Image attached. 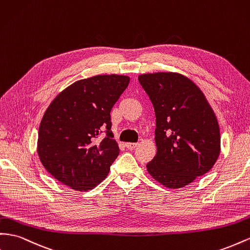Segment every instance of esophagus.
<instances>
[{"instance_id": "esophagus-1", "label": "esophagus", "mask_w": 250, "mask_h": 250, "mask_svg": "<svg viewBox=\"0 0 250 250\" xmlns=\"http://www.w3.org/2000/svg\"><path fill=\"white\" fill-rule=\"evenodd\" d=\"M138 145H139L138 143H126L125 144L127 149H134V148L138 147Z\"/></svg>"}]
</instances>
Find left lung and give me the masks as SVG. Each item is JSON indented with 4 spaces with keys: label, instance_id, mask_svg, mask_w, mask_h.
I'll return each instance as SVG.
<instances>
[{
    "label": "left lung",
    "instance_id": "1",
    "mask_svg": "<svg viewBox=\"0 0 250 250\" xmlns=\"http://www.w3.org/2000/svg\"><path fill=\"white\" fill-rule=\"evenodd\" d=\"M139 82L156 112V157L146 165L153 179L181 188L211 169L220 154L217 118L192 81L173 72L146 73Z\"/></svg>",
    "mask_w": 250,
    "mask_h": 250
}]
</instances>
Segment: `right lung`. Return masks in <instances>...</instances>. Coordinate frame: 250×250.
<instances>
[{"label": "right lung", "mask_w": 250, "mask_h": 250, "mask_svg": "<svg viewBox=\"0 0 250 250\" xmlns=\"http://www.w3.org/2000/svg\"><path fill=\"white\" fill-rule=\"evenodd\" d=\"M129 81L118 75L78 81L47 108L39 128L38 153L45 169L61 183L86 191L108 174L120 153L110 111Z\"/></svg>", "instance_id": "obj_1"}]
</instances>
